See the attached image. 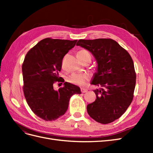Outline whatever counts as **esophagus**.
<instances>
[{"mask_svg":"<svg viewBox=\"0 0 153 153\" xmlns=\"http://www.w3.org/2000/svg\"><path fill=\"white\" fill-rule=\"evenodd\" d=\"M87 91H88V89H84V88H82L81 89V92H82V93H85V92H87Z\"/></svg>","mask_w":153,"mask_h":153,"instance_id":"esophagus-1","label":"esophagus"}]
</instances>
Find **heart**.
I'll return each instance as SVG.
<instances>
[{
    "label": "heart",
    "instance_id": "obj_1",
    "mask_svg": "<svg viewBox=\"0 0 153 153\" xmlns=\"http://www.w3.org/2000/svg\"><path fill=\"white\" fill-rule=\"evenodd\" d=\"M78 58L80 61L88 57H91L90 53L86 50H79L76 53ZM89 78V76L86 73H73L68 78V82L79 86L84 85Z\"/></svg>",
    "mask_w": 153,
    "mask_h": 153
}]
</instances>
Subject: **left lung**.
Segmentation results:
<instances>
[{"instance_id":"1","label":"left lung","mask_w":153,"mask_h":153,"mask_svg":"<svg viewBox=\"0 0 153 153\" xmlns=\"http://www.w3.org/2000/svg\"><path fill=\"white\" fill-rule=\"evenodd\" d=\"M77 46L94 55L98 70L91 84L96 99L87 106L88 114L96 121L108 124L126 112L133 99L136 73L133 59L127 51L112 39H80Z\"/></svg>"}]
</instances>
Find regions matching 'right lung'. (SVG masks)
<instances>
[{
    "label": "right lung",
    "mask_w": 153,
    "mask_h": 153,
    "mask_svg": "<svg viewBox=\"0 0 153 153\" xmlns=\"http://www.w3.org/2000/svg\"><path fill=\"white\" fill-rule=\"evenodd\" d=\"M76 41L45 38L25 55L22 64L25 98L32 112L45 121H54L63 115L71 97L81 93L80 87L68 82L58 91L53 86L57 82H64L59 76L62 59Z\"/></svg>",
    "instance_id": "obj_1"
}]
</instances>
